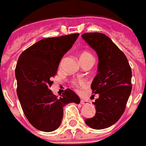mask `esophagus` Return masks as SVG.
<instances>
[{
    "label": "esophagus",
    "instance_id": "obj_1",
    "mask_svg": "<svg viewBox=\"0 0 146 146\" xmlns=\"http://www.w3.org/2000/svg\"><path fill=\"white\" fill-rule=\"evenodd\" d=\"M80 103L82 104H88V102L86 101H84V100H81L80 101Z\"/></svg>",
    "mask_w": 146,
    "mask_h": 146
}]
</instances>
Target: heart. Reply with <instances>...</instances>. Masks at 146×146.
Returning a JSON list of instances; mask_svg holds the SVG:
<instances>
[{"instance_id": "1", "label": "heart", "mask_w": 146, "mask_h": 146, "mask_svg": "<svg viewBox=\"0 0 146 146\" xmlns=\"http://www.w3.org/2000/svg\"><path fill=\"white\" fill-rule=\"evenodd\" d=\"M79 60L81 64H84L88 62H94V56L88 51H83L82 52L80 55H79ZM87 85V82L85 80L82 79H78V80H75L72 82V86L73 87H75V89H78V88L85 87Z\"/></svg>"}]
</instances>
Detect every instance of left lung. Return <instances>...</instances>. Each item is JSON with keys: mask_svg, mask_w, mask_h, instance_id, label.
Wrapping results in <instances>:
<instances>
[{"mask_svg": "<svg viewBox=\"0 0 146 146\" xmlns=\"http://www.w3.org/2000/svg\"><path fill=\"white\" fill-rule=\"evenodd\" d=\"M82 37L99 59L98 73L91 84L94 96H99L93 103L96 114L85 122L90 127L101 130L115 123L123 114L132 89V72L124 53L108 36L94 32Z\"/></svg>", "mask_w": 146, "mask_h": 146, "instance_id": "1", "label": "left lung"}]
</instances>
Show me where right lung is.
Returning a JSON list of instances; mask_svg holds the SVG:
<instances>
[{
  "instance_id": "1",
  "label": "right lung",
  "mask_w": 146,
  "mask_h": 146,
  "mask_svg": "<svg viewBox=\"0 0 146 146\" xmlns=\"http://www.w3.org/2000/svg\"><path fill=\"white\" fill-rule=\"evenodd\" d=\"M79 34L44 38L30 46L19 57L15 68L17 95L30 123L39 131L50 132L60 127L63 107L80 103L70 89L57 98L51 90L52 77L64 55L72 47Z\"/></svg>"
}]
</instances>
